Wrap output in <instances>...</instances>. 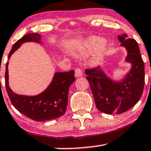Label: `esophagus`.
Returning <instances> with one entry per match:
<instances>
[{
    "label": "esophagus",
    "instance_id": "esophagus-1",
    "mask_svg": "<svg viewBox=\"0 0 151 151\" xmlns=\"http://www.w3.org/2000/svg\"><path fill=\"white\" fill-rule=\"evenodd\" d=\"M83 75V73L81 69L79 68H76L75 70V76L76 78L81 77Z\"/></svg>",
    "mask_w": 151,
    "mask_h": 151
}]
</instances>
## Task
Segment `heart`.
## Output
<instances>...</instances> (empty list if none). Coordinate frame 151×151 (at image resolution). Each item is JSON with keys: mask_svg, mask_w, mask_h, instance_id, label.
I'll list each match as a JSON object with an SVG mask.
<instances>
[{"mask_svg": "<svg viewBox=\"0 0 151 151\" xmlns=\"http://www.w3.org/2000/svg\"><path fill=\"white\" fill-rule=\"evenodd\" d=\"M108 42L106 39L99 40L96 37H90L86 40L81 47V54L83 55L90 52L93 50V55L92 58V63H97L101 60L107 47Z\"/></svg>", "mask_w": 151, "mask_h": 151, "instance_id": "heart-1", "label": "heart"}]
</instances>
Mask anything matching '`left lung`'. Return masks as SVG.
Masks as SVG:
<instances>
[{
  "mask_svg": "<svg viewBox=\"0 0 151 151\" xmlns=\"http://www.w3.org/2000/svg\"><path fill=\"white\" fill-rule=\"evenodd\" d=\"M121 46L127 51L125 61L132 68L122 81H114L101 68L86 69V79L90 84L96 106L101 112L111 114L127 111L140 100L145 84V68L135 40L126 35L118 36Z\"/></svg>",
  "mask_w": 151,
  "mask_h": 151,
  "instance_id": "1",
  "label": "left lung"
}]
</instances>
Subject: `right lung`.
<instances>
[{
  "label": "right lung",
  "instance_id": "add662e5",
  "mask_svg": "<svg viewBox=\"0 0 151 151\" xmlns=\"http://www.w3.org/2000/svg\"><path fill=\"white\" fill-rule=\"evenodd\" d=\"M41 38L42 37L37 33H30L24 36L13 45L9 55V59L23 43L27 42L41 43ZM8 65L9 62L6 63L5 74L6 91L13 106L19 112L37 122L55 119L65 113L68 102L69 88L76 81L74 70L55 73L51 83L46 90L40 94L30 96L19 95L10 88Z\"/></svg>",
  "mask_w": 151,
  "mask_h": 151
}]
</instances>
